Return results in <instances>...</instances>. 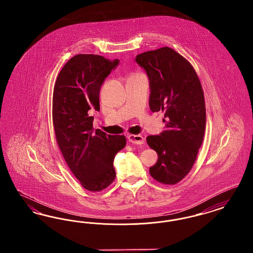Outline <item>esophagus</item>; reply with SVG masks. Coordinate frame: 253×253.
I'll return each instance as SVG.
<instances>
[{"label":"esophagus","instance_id":"1","mask_svg":"<svg viewBox=\"0 0 253 253\" xmlns=\"http://www.w3.org/2000/svg\"><path fill=\"white\" fill-rule=\"evenodd\" d=\"M128 140L133 144L141 145L145 142L144 136H142L141 134H129Z\"/></svg>","mask_w":253,"mask_h":253}]
</instances>
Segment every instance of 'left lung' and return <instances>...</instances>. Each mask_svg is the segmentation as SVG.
Masks as SVG:
<instances>
[{"mask_svg":"<svg viewBox=\"0 0 253 253\" xmlns=\"http://www.w3.org/2000/svg\"><path fill=\"white\" fill-rule=\"evenodd\" d=\"M135 61L150 81L149 105L164 112L166 130L149 135L148 145L158 155L150 174L157 182L174 185L193 168L204 138V93L193 65L169 47L147 51Z\"/></svg>","mask_w":253,"mask_h":253,"instance_id":"left-lung-1","label":"left lung"}]
</instances>
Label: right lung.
Wrapping results in <instances>:
<instances>
[{
  "label": "right lung",
  "instance_id": "add662e5",
  "mask_svg": "<svg viewBox=\"0 0 253 253\" xmlns=\"http://www.w3.org/2000/svg\"><path fill=\"white\" fill-rule=\"evenodd\" d=\"M119 62L93 54L76 55L62 67L54 86L57 142L73 174L90 192H100L115 180L114 158L126 145L124 135L94 131L90 115L99 111L100 87Z\"/></svg>",
  "mask_w": 253,
  "mask_h": 253
}]
</instances>
